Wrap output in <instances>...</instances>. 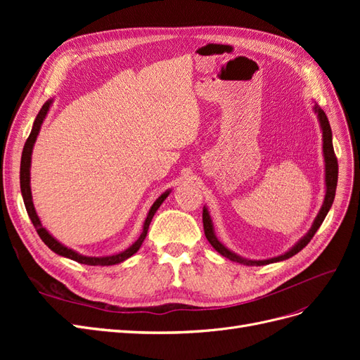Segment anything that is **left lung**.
<instances>
[{"mask_svg":"<svg viewBox=\"0 0 360 360\" xmlns=\"http://www.w3.org/2000/svg\"><path fill=\"white\" fill-rule=\"evenodd\" d=\"M314 111L319 117V122H320V127H321V132H323V156H324V167H326V174H324V181H326V195H324V201L321 209L315 217V221L311 226V230L304 234L300 240L294 245L290 250H287L285 254H282L279 257L275 258H269V259H246L240 255H237L234 252H231L230 249L225 248L219 240H217V237L214 234V228H213V222H212V217L209 214V210H207V207L204 205L202 209V224H204V234L207 237V240L210 242V245L219 252L222 257L236 261V263H240L245 266H266L270 263H276V261H284L292 255H296L297 252L307 246L311 238L314 237V234L317 233V230L320 228V225L323 224L326 214L329 213L330 207L333 204L335 200V192H336V183H338V160L335 156V151H333V144H332V129L329 124V120L326 117L324 111L321 108L315 103L314 105Z\"/></svg>","mask_w":360,"mask_h":360,"instance_id":"left-lung-1","label":"left lung"}]
</instances>
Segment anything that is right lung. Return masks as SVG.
Returning a JSON list of instances; mask_svg holds the SVG:
<instances>
[{"label":"right lung","mask_w":360,"mask_h":360,"mask_svg":"<svg viewBox=\"0 0 360 360\" xmlns=\"http://www.w3.org/2000/svg\"><path fill=\"white\" fill-rule=\"evenodd\" d=\"M52 105V101H48L45 102V105L41 106V110L39 111L36 120H34V124H32V129H31V134L27 139V143L24 146V151H22V158H20V192H22V198H24V204H25V209H27V213L30 216V219L32 222V225H34L37 234L40 236V238L43 240V243H45L51 250H53V252L61 255V257H66V258H70L73 261H78V263L81 264H86V266H112V264H118L122 263V261L127 259L129 257H132L136 250L141 248V245H143L144 238L147 236V231H148V226H150V222L151 219H153V216L156 213V210L160 207V204L167 200V197L169 195L171 191H167L163 192L160 197L153 202V205L150 207L148 210V214L146 217V222H144V226H143V233H141V236L138 237V240L132 245L129 246L127 249H124L123 252H118V254H114V255H106V257H86V255H81L76 252V250L68 248L61 245L57 238H53L45 226L41 225L39 216L36 213V209H34V204H32V195H31V186H30V168H31V153H32V147H34V143L37 139V135L40 132V127H41V123L43 120H45L49 108Z\"/></svg>","instance_id":"1"}]
</instances>
